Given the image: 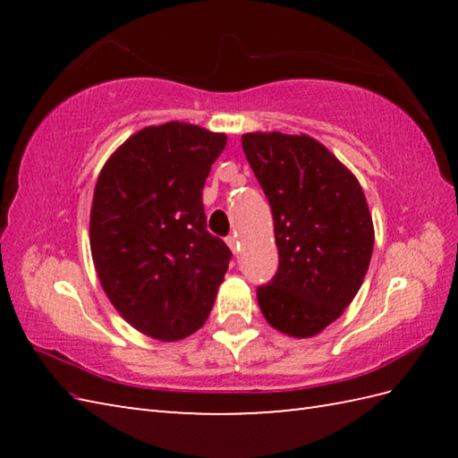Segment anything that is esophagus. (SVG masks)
Wrapping results in <instances>:
<instances>
[{"label": "esophagus", "mask_w": 458, "mask_h": 458, "mask_svg": "<svg viewBox=\"0 0 458 458\" xmlns=\"http://www.w3.org/2000/svg\"><path fill=\"white\" fill-rule=\"evenodd\" d=\"M226 244H228V248L232 250V254H238V250H240V242H238V238H236V236H228V238H226Z\"/></svg>", "instance_id": "1"}]
</instances>
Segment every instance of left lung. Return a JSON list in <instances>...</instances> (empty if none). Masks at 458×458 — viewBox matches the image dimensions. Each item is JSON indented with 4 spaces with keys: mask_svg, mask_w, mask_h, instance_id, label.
<instances>
[{
    "mask_svg": "<svg viewBox=\"0 0 458 458\" xmlns=\"http://www.w3.org/2000/svg\"><path fill=\"white\" fill-rule=\"evenodd\" d=\"M242 148L274 212L279 267L258 289L267 323L310 338L335 323L362 287L374 222L354 173L307 133L251 131Z\"/></svg>",
    "mask_w": 458,
    "mask_h": 458,
    "instance_id": "8db88e82",
    "label": "left lung"
}]
</instances>
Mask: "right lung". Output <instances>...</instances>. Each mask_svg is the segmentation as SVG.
<instances>
[{
  "mask_svg": "<svg viewBox=\"0 0 458 458\" xmlns=\"http://www.w3.org/2000/svg\"><path fill=\"white\" fill-rule=\"evenodd\" d=\"M226 133L187 122L148 125L98 174L90 251L104 293L125 323L161 343L207 323L232 251L208 234L202 187Z\"/></svg>",
  "mask_w": 458,
  "mask_h": 458,
  "instance_id": "obj_1",
  "label": "right lung"
}]
</instances>
